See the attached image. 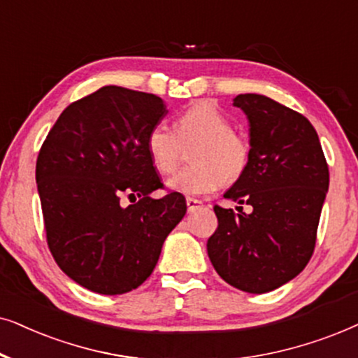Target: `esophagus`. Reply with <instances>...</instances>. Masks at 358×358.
Here are the masks:
<instances>
[{"instance_id":"1","label":"esophagus","mask_w":358,"mask_h":358,"mask_svg":"<svg viewBox=\"0 0 358 358\" xmlns=\"http://www.w3.org/2000/svg\"><path fill=\"white\" fill-rule=\"evenodd\" d=\"M187 206H188V211L193 213L196 211L199 206H203V201H199V199H194V198H187Z\"/></svg>"}]
</instances>
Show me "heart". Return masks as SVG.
<instances>
[{
  "label": "heart",
  "instance_id": "obj_1",
  "mask_svg": "<svg viewBox=\"0 0 358 358\" xmlns=\"http://www.w3.org/2000/svg\"><path fill=\"white\" fill-rule=\"evenodd\" d=\"M193 147V165L180 170L166 182L171 192L201 196L216 192L226 180H237L250 159V145L245 137L232 131V124L217 106L198 101L180 114L176 129L157 122L145 137L150 164L160 173H171L182 154V144Z\"/></svg>",
  "mask_w": 358,
  "mask_h": 358
}]
</instances>
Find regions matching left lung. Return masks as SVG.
Masks as SVG:
<instances>
[{"instance_id":"1","label":"left lung","mask_w":358,"mask_h":358,"mask_svg":"<svg viewBox=\"0 0 358 358\" xmlns=\"http://www.w3.org/2000/svg\"><path fill=\"white\" fill-rule=\"evenodd\" d=\"M234 106L249 119L250 159L224 198L252 213L214 206L217 229L206 247L224 282L260 294L288 283L311 259L329 169L303 114L255 93L236 96Z\"/></svg>"}]
</instances>
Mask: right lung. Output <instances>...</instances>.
Segmentation results:
<instances>
[{
    "mask_svg": "<svg viewBox=\"0 0 358 358\" xmlns=\"http://www.w3.org/2000/svg\"><path fill=\"white\" fill-rule=\"evenodd\" d=\"M166 113L155 94L109 85L66 106L41 147L36 182L47 244L62 271L90 292L141 287L187 213L182 193L150 196L164 185L145 137ZM124 194L129 207L120 204Z\"/></svg>",
    "mask_w": 358,
    "mask_h": 358,
    "instance_id": "obj_1",
    "label": "right lung"
}]
</instances>
